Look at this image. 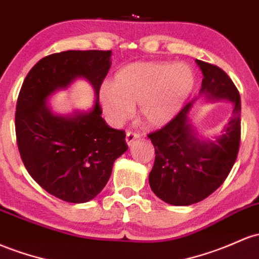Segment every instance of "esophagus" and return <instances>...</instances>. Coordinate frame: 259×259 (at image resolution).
<instances>
[{
  "mask_svg": "<svg viewBox=\"0 0 259 259\" xmlns=\"http://www.w3.org/2000/svg\"><path fill=\"white\" fill-rule=\"evenodd\" d=\"M140 136H141V134L138 132H127L126 136H125V140H126V144L129 145V146H132L136 139H139Z\"/></svg>",
  "mask_w": 259,
  "mask_h": 259,
  "instance_id": "1",
  "label": "esophagus"
}]
</instances>
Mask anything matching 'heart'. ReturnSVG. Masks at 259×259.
Segmentation results:
<instances>
[{
	"mask_svg": "<svg viewBox=\"0 0 259 259\" xmlns=\"http://www.w3.org/2000/svg\"><path fill=\"white\" fill-rule=\"evenodd\" d=\"M197 73L186 62L135 61L115 73L113 84L99 90V103L113 124L132 116L139 104V116L152 127L173 120L194 91Z\"/></svg>",
	"mask_w": 259,
	"mask_h": 259,
	"instance_id": "obj_1",
	"label": "heart"
}]
</instances>
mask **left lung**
I'll return each instance as SVG.
<instances>
[{"label":"left lung","mask_w":259,"mask_h":259,"mask_svg":"<svg viewBox=\"0 0 259 259\" xmlns=\"http://www.w3.org/2000/svg\"><path fill=\"white\" fill-rule=\"evenodd\" d=\"M203 72L200 95L229 99L235 108L224 134L215 141L199 140L188 114L193 101L161 129L150 133L155 163L149 182L152 192L171 205H190L208 198L225 182L234 167L241 143V98L224 70L195 60Z\"/></svg>","instance_id":"obj_1"}]
</instances>
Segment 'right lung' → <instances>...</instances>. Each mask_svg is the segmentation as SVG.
Here are the masks:
<instances>
[{
  "label": "right lung",
  "instance_id": "obj_1",
  "mask_svg": "<svg viewBox=\"0 0 259 259\" xmlns=\"http://www.w3.org/2000/svg\"><path fill=\"white\" fill-rule=\"evenodd\" d=\"M110 50H67L39 60L28 72L16 107V138L28 173L42 189L67 203L99 194L113 163L127 150L124 130L102 118L99 88L110 67ZM84 77L96 92L95 107L72 117L54 116L47 97Z\"/></svg>",
  "mask_w": 259,
  "mask_h": 259
}]
</instances>
